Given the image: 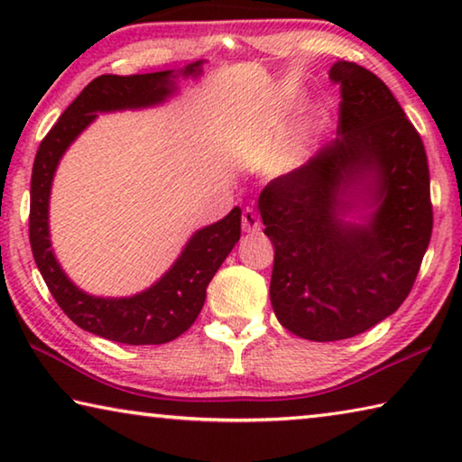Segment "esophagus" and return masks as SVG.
I'll list each match as a JSON object with an SVG mask.
<instances>
[{"mask_svg":"<svg viewBox=\"0 0 462 462\" xmlns=\"http://www.w3.org/2000/svg\"><path fill=\"white\" fill-rule=\"evenodd\" d=\"M242 230H245V232L261 230V217L256 216L254 209L246 208L245 212H242Z\"/></svg>","mask_w":462,"mask_h":462,"instance_id":"obj_1","label":"esophagus"}]
</instances>
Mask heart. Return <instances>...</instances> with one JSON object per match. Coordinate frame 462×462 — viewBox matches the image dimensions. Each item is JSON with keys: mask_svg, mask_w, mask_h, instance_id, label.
<instances>
[{"mask_svg": "<svg viewBox=\"0 0 462 462\" xmlns=\"http://www.w3.org/2000/svg\"><path fill=\"white\" fill-rule=\"evenodd\" d=\"M301 97L297 93L285 96L279 101L277 112L273 118L264 124L263 138H271L275 132L283 126V122L293 109L300 106ZM328 132V118L324 114L308 116L306 120H301L297 126L289 132V136L277 146V151L271 154L269 167L275 175H287L300 169L303 162L310 159V154L316 151V146L322 143V138Z\"/></svg>", "mask_w": 462, "mask_h": 462, "instance_id": "obj_1", "label": "heart"}]
</instances>
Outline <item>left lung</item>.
<instances>
[{"label":"left lung","instance_id":"left-lung-1","mask_svg":"<svg viewBox=\"0 0 462 462\" xmlns=\"http://www.w3.org/2000/svg\"><path fill=\"white\" fill-rule=\"evenodd\" d=\"M330 79L342 93L336 138L259 198L275 246L273 311L314 342L353 338L393 314L432 236L424 143L393 93L348 60Z\"/></svg>","mask_w":462,"mask_h":462}]
</instances>
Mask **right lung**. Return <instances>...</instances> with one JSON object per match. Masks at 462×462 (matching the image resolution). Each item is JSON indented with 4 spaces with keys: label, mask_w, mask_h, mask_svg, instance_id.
Segmentation results:
<instances>
[{
    "label": "right lung",
    "mask_w": 462,
    "mask_h": 462,
    "mask_svg": "<svg viewBox=\"0 0 462 462\" xmlns=\"http://www.w3.org/2000/svg\"><path fill=\"white\" fill-rule=\"evenodd\" d=\"M206 60L181 71L101 75L85 88L38 146L30 181V246L54 301L73 322L101 338L132 344H165L191 328L206 301L209 281L240 240V208L195 230L181 254L156 283L130 297H99L77 287L54 256L49 203L57 167L77 136L97 114L144 109L165 104L177 93V79L199 77Z\"/></svg>",
    "instance_id": "right-lung-1"
}]
</instances>
